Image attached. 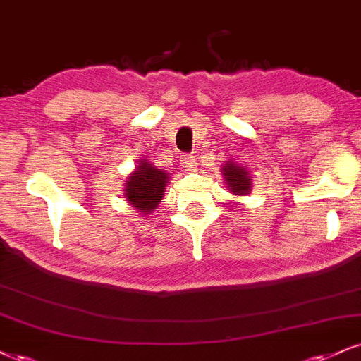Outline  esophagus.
Wrapping results in <instances>:
<instances>
[{
  "label": "esophagus",
  "instance_id": "34e87169",
  "mask_svg": "<svg viewBox=\"0 0 361 361\" xmlns=\"http://www.w3.org/2000/svg\"><path fill=\"white\" fill-rule=\"evenodd\" d=\"M180 164L185 171H195L197 169V159L192 154H181Z\"/></svg>",
  "mask_w": 361,
  "mask_h": 361
}]
</instances>
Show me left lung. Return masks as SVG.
I'll return each mask as SVG.
<instances>
[{"label": "left lung", "mask_w": 361, "mask_h": 361, "mask_svg": "<svg viewBox=\"0 0 361 361\" xmlns=\"http://www.w3.org/2000/svg\"><path fill=\"white\" fill-rule=\"evenodd\" d=\"M222 175L230 193L244 197V195L250 192V176L245 168L238 166V164L232 161H227L225 166H222Z\"/></svg>", "instance_id": "8db88e82"}]
</instances>
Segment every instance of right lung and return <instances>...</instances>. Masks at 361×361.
<instances>
[{"mask_svg":"<svg viewBox=\"0 0 361 361\" xmlns=\"http://www.w3.org/2000/svg\"><path fill=\"white\" fill-rule=\"evenodd\" d=\"M169 180L168 173L158 169L146 159H139L137 168L124 183V197L141 214H151L163 200L164 186Z\"/></svg>","mask_w":361,"mask_h":361,"instance_id":"right-lung-1","label":"right lung"}]
</instances>
